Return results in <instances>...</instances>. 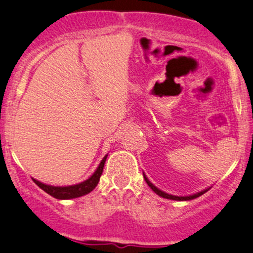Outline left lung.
Listing matches in <instances>:
<instances>
[{"label":"left lung","instance_id":"1","mask_svg":"<svg viewBox=\"0 0 253 253\" xmlns=\"http://www.w3.org/2000/svg\"><path fill=\"white\" fill-rule=\"evenodd\" d=\"M144 178H145V181H146L147 184H149V187L153 191H155L157 195H159L161 197H164V199H168V200H175V201H189V200L196 199V197L201 196L202 194H205L206 191L210 190V188H207V189H203L202 191H199V193L193 194V195H189V196H176V195H171V194H168V193H165V191H163V190L158 189V188H157L156 185H153L152 183L149 181V178H147L145 173H144Z\"/></svg>","mask_w":253,"mask_h":253}]
</instances>
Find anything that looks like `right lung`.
I'll return each mask as SVG.
<instances>
[{
    "label": "right lung",
    "mask_w": 253,
    "mask_h": 253,
    "mask_svg": "<svg viewBox=\"0 0 253 253\" xmlns=\"http://www.w3.org/2000/svg\"><path fill=\"white\" fill-rule=\"evenodd\" d=\"M106 155L103 157V159L101 161V163L98 164L97 169L95 170V172L89 177L85 181L78 183V184L74 185H66V187H54V185H48L45 183H42L37 179L33 178V181L39 188H42L43 191L48 194V195L53 196L54 199L58 200H70V199H76V197H81L83 195H86L90 191L95 189V187L97 185L98 181H100V177L102 175L104 163H106L107 159Z\"/></svg>",
    "instance_id": "right-lung-1"
}]
</instances>
